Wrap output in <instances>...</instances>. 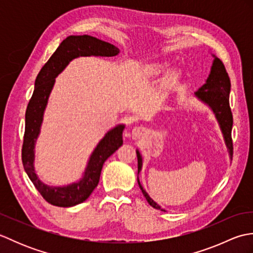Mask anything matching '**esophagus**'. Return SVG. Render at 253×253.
Returning <instances> with one entry per match:
<instances>
[{
  "label": "esophagus",
  "mask_w": 253,
  "mask_h": 253,
  "mask_svg": "<svg viewBox=\"0 0 253 253\" xmlns=\"http://www.w3.org/2000/svg\"><path fill=\"white\" fill-rule=\"evenodd\" d=\"M146 128L144 127H141V126H138V127H135L132 129V137L135 138V139H138V138H140V137H142L144 133H146Z\"/></svg>",
  "instance_id": "1"
}]
</instances>
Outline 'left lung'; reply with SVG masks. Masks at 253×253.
I'll list each match as a JSON object with an SVG mask.
<instances>
[{"instance_id":"left-lung-1","label":"left lung","mask_w":253,"mask_h":253,"mask_svg":"<svg viewBox=\"0 0 253 253\" xmlns=\"http://www.w3.org/2000/svg\"><path fill=\"white\" fill-rule=\"evenodd\" d=\"M229 92H230V79L228 74L225 69L223 62L219 58H214L213 65L211 68V73L202 87L199 89L196 94L200 98L203 102H206L210 106L212 107L213 112L215 113L217 121L221 125L225 141L229 150L230 158L233 159V139H232V128H233V113L229 106ZM137 159H138V174L141 170L142 166V159L141 155L137 151ZM138 184L140 186V189L146 197L148 203L154 209L162 210L158 203H155L151 198L149 197L148 193L143 190L140 182L138 179ZM164 211V210H162Z\"/></svg>"}]
</instances>
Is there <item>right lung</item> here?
<instances>
[{"label": "right lung", "instance_id": "obj_1", "mask_svg": "<svg viewBox=\"0 0 253 253\" xmlns=\"http://www.w3.org/2000/svg\"><path fill=\"white\" fill-rule=\"evenodd\" d=\"M120 50L109 42L91 36H69L62 41L44 66L38 74L35 90L26 110V125L21 161L27 175L37 190L52 206L68 208L87 200L98 186L102 168L105 161L123 144L124 126L120 125L110 130L99 142L91 155L84 178L67 187H49L38 178L34 169L35 141L39 135L43 112L55 77L73 58L78 56H115Z\"/></svg>", "mask_w": 253, "mask_h": 253}]
</instances>
